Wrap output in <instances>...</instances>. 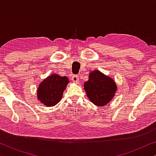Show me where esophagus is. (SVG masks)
<instances>
[{
    "label": "esophagus",
    "instance_id": "obj_1",
    "mask_svg": "<svg viewBox=\"0 0 156 156\" xmlns=\"http://www.w3.org/2000/svg\"><path fill=\"white\" fill-rule=\"evenodd\" d=\"M72 80L74 83L79 82V76L77 75H73L72 77Z\"/></svg>",
    "mask_w": 156,
    "mask_h": 156
}]
</instances>
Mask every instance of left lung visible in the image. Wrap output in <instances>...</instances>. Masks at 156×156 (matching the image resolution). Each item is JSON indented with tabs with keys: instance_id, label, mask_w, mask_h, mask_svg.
<instances>
[{
	"instance_id": "left-lung-1",
	"label": "left lung",
	"mask_w": 156,
	"mask_h": 156,
	"mask_svg": "<svg viewBox=\"0 0 156 156\" xmlns=\"http://www.w3.org/2000/svg\"><path fill=\"white\" fill-rule=\"evenodd\" d=\"M87 97L94 104L103 106L114 97L116 91L115 82L98 70L89 74V80L84 84Z\"/></svg>"
}]
</instances>
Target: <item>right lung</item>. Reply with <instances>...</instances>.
<instances>
[{
	"label": "right lung",
	"instance_id": "obj_1",
	"mask_svg": "<svg viewBox=\"0 0 156 156\" xmlns=\"http://www.w3.org/2000/svg\"><path fill=\"white\" fill-rule=\"evenodd\" d=\"M69 82L66 76L52 74L39 85L37 99L47 106L56 105L60 101L67 85Z\"/></svg>",
	"mask_w": 156,
	"mask_h": 156
}]
</instances>
